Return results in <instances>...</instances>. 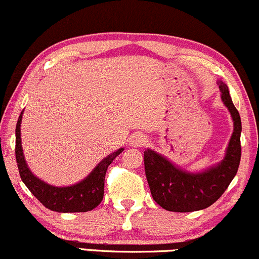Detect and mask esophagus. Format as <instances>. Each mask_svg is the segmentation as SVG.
<instances>
[{
	"label": "esophagus",
	"instance_id": "obj_1",
	"mask_svg": "<svg viewBox=\"0 0 259 259\" xmlns=\"http://www.w3.org/2000/svg\"><path fill=\"white\" fill-rule=\"evenodd\" d=\"M147 143H148L147 136L143 135V133H139V132L136 133V135L132 137V139H131V144H132L133 147H136V148L144 147Z\"/></svg>",
	"mask_w": 259,
	"mask_h": 259
}]
</instances>
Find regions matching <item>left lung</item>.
I'll return each instance as SVG.
<instances>
[{
	"label": "left lung",
	"mask_w": 259,
	"mask_h": 259,
	"mask_svg": "<svg viewBox=\"0 0 259 259\" xmlns=\"http://www.w3.org/2000/svg\"><path fill=\"white\" fill-rule=\"evenodd\" d=\"M222 100L232 114L234 132L220 165L201 173H188L153 150L144 151V167L151 195L157 205L172 212H193L209 207L223 195L238 172L241 159V118L228 86L220 84Z\"/></svg>",
	"instance_id": "left-lung-1"
}]
</instances>
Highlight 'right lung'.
<instances>
[{
  "label": "right lung",
  "mask_w": 259,
  "mask_h": 259,
  "mask_svg": "<svg viewBox=\"0 0 259 259\" xmlns=\"http://www.w3.org/2000/svg\"><path fill=\"white\" fill-rule=\"evenodd\" d=\"M21 115L18 118L17 128H15V160H17L18 169L21 181L26 185L27 189L46 208L56 212H87L92 211L102 202L104 196V179L106 169L112 160L123 151V149H118L117 151L109 155L96 168L91 172V175L80 183L71 185V187L58 188L45 183L27 168L25 159L23 156L20 141V122Z\"/></svg>",
  "instance_id": "1"
}]
</instances>
